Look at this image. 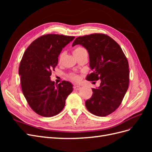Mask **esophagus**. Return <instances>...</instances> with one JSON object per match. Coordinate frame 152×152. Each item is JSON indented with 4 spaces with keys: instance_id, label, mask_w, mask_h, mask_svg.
I'll return each instance as SVG.
<instances>
[{
    "instance_id": "obj_1",
    "label": "esophagus",
    "mask_w": 152,
    "mask_h": 152,
    "mask_svg": "<svg viewBox=\"0 0 152 152\" xmlns=\"http://www.w3.org/2000/svg\"><path fill=\"white\" fill-rule=\"evenodd\" d=\"M80 86H74V87H73V89H74V90L75 91H79L80 89Z\"/></svg>"
}]
</instances>
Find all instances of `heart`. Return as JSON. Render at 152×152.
Wrapping results in <instances>:
<instances>
[{
	"label": "heart",
	"mask_w": 152,
	"mask_h": 152,
	"mask_svg": "<svg viewBox=\"0 0 152 152\" xmlns=\"http://www.w3.org/2000/svg\"><path fill=\"white\" fill-rule=\"evenodd\" d=\"M85 52H87V51L84 48L79 46L75 48L74 50H73V54H74L75 56H77V55H79L82 53H85ZM63 56H64V52H62L59 56V61H61L62 60ZM69 78H70L71 80L75 82H78L80 80L79 76L75 74V73H71V74L69 75Z\"/></svg>",
	"instance_id": "1"
}]
</instances>
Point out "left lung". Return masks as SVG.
<instances>
[{
	"mask_svg": "<svg viewBox=\"0 0 152 152\" xmlns=\"http://www.w3.org/2000/svg\"><path fill=\"white\" fill-rule=\"evenodd\" d=\"M82 45L88 51L93 72L87 75L89 81L101 80L93 95L86 100L88 111L96 116L111 114L121 104L129 87V63L120 45L103 34H93L75 39L72 46Z\"/></svg>",
	"mask_w": 152,
	"mask_h": 152,
	"instance_id": "obj_1",
	"label": "left lung"
}]
</instances>
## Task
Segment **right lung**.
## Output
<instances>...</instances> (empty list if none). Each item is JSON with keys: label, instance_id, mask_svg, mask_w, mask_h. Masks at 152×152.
<instances>
[{"label": "right lung", "instance_id": "obj_1", "mask_svg": "<svg viewBox=\"0 0 152 152\" xmlns=\"http://www.w3.org/2000/svg\"><path fill=\"white\" fill-rule=\"evenodd\" d=\"M73 36L47 34L35 39L27 48L19 67L23 93L31 108L39 115L50 117L60 113L73 85L63 81L58 85L50 80L62 49Z\"/></svg>", "mask_w": 152, "mask_h": 152}]
</instances>
